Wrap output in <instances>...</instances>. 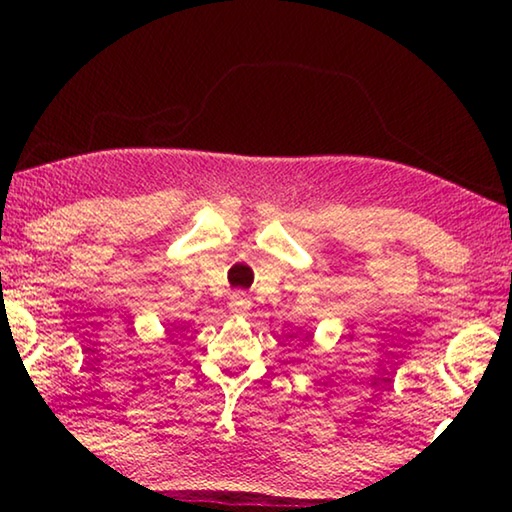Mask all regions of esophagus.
Here are the masks:
<instances>
[{
	"instance_id": "obj_1",
	"label": "esophagus",
	"mask_w": 512,
	"mask_h": 512,
	"mask_svg": "<svg viewBox=\"0 0 512 512\" xmlns=\"http://www.w3.org/2000/svg\"><path fill=\"white\" fill-rule=\"evenodd\" d=\"M228 307H230V311H232V314H235V316H244L246 311L250 309V298L246 296L244 291H235V293H232V296H230Z\"/></svg>"
}]
</instances>
